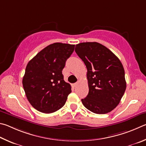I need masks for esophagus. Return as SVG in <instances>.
Segmentation results:
<instances>
[{
	"label": "esophagus",
	"mask_w": 146,
	"mask_h": 146,
	"mask_svg": "<svg viewBox=\"0 0 146 146\" xmlns=\"http://www.w3.org/2000/svg\"><path fill=\"white\" fill-rule=\"evenodd\" d=\"M77 85H78V83H74L73 85H72V86H73V87H76V86H77Z\"/></svg>",
	"instance_id": "34e87169"
}]
</instances>
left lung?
<instances>
[{
	"label": "left lung",
	"mask_w": 146,
	"mask_h": 146,
	"mask_svg": "<svg viewBox=\"0 0 146 146\" xmlns=\"http://www.w3.org/2000/svg\"><path fill=\"white\" fill-rule=\"evenodd\" d=\"M75 51L87 68L89 92L81 99L83 104L93 113H109L119 104L126 88L122 63L98 42L80 43L76 45Z\"/></svg>",
	"instance_id": "obj_1"
}]
</instances>
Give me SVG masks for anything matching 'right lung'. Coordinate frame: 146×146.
<instances>
[{"instance_id":"obj_1","label":"right lung","mask_w":146,"mask_h":146,"mask_svg":"<svg viewBox=\"0 0 146 146\" xmlns=\"http://www.w3.org/2000/svg\"><path fill=\"white\" fill-rule=\"evenodd\" d=\"M75 45L54 43L38 52L27 63L22 84L30 104L38 111L53 113L64 106L71 86L62 70Z\"/></svg>"}]
</instances>
